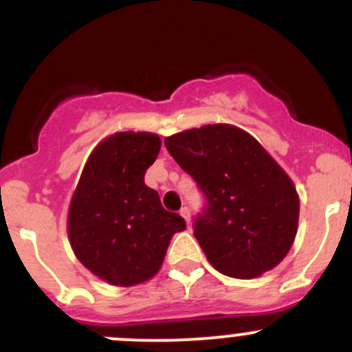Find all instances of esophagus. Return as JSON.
<instances>
[{
	"instance_id": "1",
	"label": "esophagus",
	"mask_w": 352,
	"mask_h": 352,
	"mask_svg": "<svg viewBox=\"0 0 352 352\" xmlns=\"http://www.w3.org/2000/svg\"><path fill=\"white\" fill-rule=\"evenodd\" d=\"M180 215L184 217V221L187 222V226L191 224V212H189V208H187V206H182V208H180Z\"/></svg>"
}]
</instances>
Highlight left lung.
I'll return each mask as SVG.
<instances>
[{"instance_id": "1", "label": "left lung", "mask_w": 352, "mask_h": 352, "mask_svg": "<svg viewBox=\"0 0 352 352\" xmlns=\"http://www.w3.org/2000/svg\"><path fill=\"white\" fill-rule=\"evenodd\" d=\"M165 146L203 192L192 231L210 264L246 280L280 264L297 234L298 196L264 147L229 124L192 128Z\"/></svg>"}]
</instances>
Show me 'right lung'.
I'll list each match as a JSON object with an SVG mask.
<instances>
[{
	"label": "right lung",
	"mask_w": 352,
	"mask_h": 352,
	"mask_svg": "<svg viewBox=\"0 0 352 352\" xmlns=\"http://www.w3.org/2000/svg\"><path fill=\"white\" fill-rule=\"evenodd\" d=\"M160 149V137L144 131L109 137L88 157L72 196V250L111 285L131 287L153 278L172 236L186 229L182 217L166 212L160 195L144 182Z\"/></svg>",
	"instance_id": "1"
}]
</instances>
